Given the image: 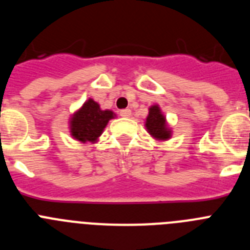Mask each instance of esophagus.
<instances>
[{
    "mask_svg": "<svg viewBox=\"0 0 250 250\" xmlns=\"http://www.w3.org/2000/svg\"><path fill=\"white\" fill-rule=\"evenodd\" d=\"M130 115H131V110L130 109L120 110V116H123V118H129Z\"/></svg>",
    "mask_w": 250,
    "mask_h": 250,
    "instance_id": "obj_1",
    "label": "esophagus"
}]
</instances>
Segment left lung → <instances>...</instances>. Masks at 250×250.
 Returning a JSON list of instances; mask_svg holds the SVG:
<instances>
[{"mask_svg": "<svg viewBox=\"0 0 250 250\" xmlns=\"http://www.w3.org/2000/svg\"><path fill=\"white\" fill-rule=\"evenodd\" d=\"M145 126H146L150 135L159 139V140H167L170 138V130L167 129L164 115L161 114L160 107L158 105L151 106L149 109V115H147Z\"/></svg>", "mask_w": 250, "mask_h": 250, "instance_id": "left-lung-1", "label": "left lung"}]
</instances>
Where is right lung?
Returning a JSON list of instances; mask_svg holds the SVG:
<instances>
[{
    "instance_id": "1",
    "label": "right lung",
    "mask_w": 250,
    "mask_h": 250,
    "mask_svg": "<svg viewBox=\"0 0 250 250\" xmlns=\"http://www.w3.org/2000/svg\"><path fill=\"white\" fill-rule=\"evenodd\" d=\"M112 118L114 112L110 110H101L98 103L89 99L79 111L72 115L70 121L71 135L83 143L96 141Z\"/></svg>"
}]
</instances>
